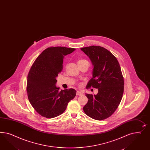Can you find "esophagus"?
<instances>
[{
    "label": "esophagus",
    "mask_w": 150,
    "mask_h": 150,
    "mask_svg": "<svg viewBox=\"0 0 150 150\" xmlns=\"http://www.w3.org/2000/svg\"><path fill=\"white\" fill-rule=\"evenodd\" d=\"M82 95H83V93H82L81 92L77 91V92H76V96H82Z\"/></svg>",
    "instance_id": "34e87169"
}]
</instances>
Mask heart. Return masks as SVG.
Here are the masks:
<instances>
[{
  "mask_svg": "<svg viewBox=\"0 0 150 150\" xmlns=\"http://www.w3.org/2000/svg\"><path fill=\"white\" fill-rule=\"evenodd\" d=\"M84 61H86L85 60H83V59H81V60H79L78 63H80V62H84Z\"/></svg>",
  "mask_w": 150,
  "mask_h": 150,
  "instance_id": "heart-1",
  "label": "heart"
}]
</instances>
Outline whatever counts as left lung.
Segmentation results:
<instances>
[{
    "mask_svg": "<svg viewBox=\"0 0 150 150\" xmlns=\"http://www.w3.org/2000/svg\"><path fill=\"white\" fill-rule=\"evenodd\" d=\"M89 57L93 66L92 78L87 88H98L96 95L86 94L88 102L83 108L86 114L96 120L111 116L121 101L124 80L120 64L108 50L99 46L81 48Z\"/></svg>",
    "mask_w": 150,
    "mask_h": 150,
    "instance_id": "8db88e82",
    "label": "left lung"
}]
</instances>
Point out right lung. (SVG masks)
<instances>
[{"instance_id":"obj_1","label":"right lung","mask_w":150,"mask_h":150,"mask_svg":"<svg viewBox=\"0 0 150 150\" xmlns=\"http://www.w3.org/2000/svg\"><path fill=\"white\" fill-rule=\"evenodd\" d=\"M75 49L51 47L37 57L29 70L27 81L29 101L38 113L44 117H56L64 112L76 91L70 88L59 91L56 77L63 69L65 56Z\"/></svg>"}]
</instances>
